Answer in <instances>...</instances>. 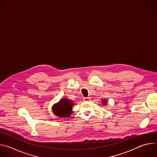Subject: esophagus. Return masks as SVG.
Wrapping results in <instances>:
<instances>
[{"label": "esophagus", "instance_id": "esophagus-1", "mask_svg": "<svg viewBox=\"0 0 157 157\" xmlns=\"http://www.w3.org/2000/svg\"><path fill=\"white\" fill-rule=\"evenodd\" d=\"M90 98H83V101H85V102H87V101H90Z\"/></svg>", "mask_w": 157, "mask_h": 157}]
</instances>
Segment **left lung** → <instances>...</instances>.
<instances>
[{
  "mask_svg": "<svg viewBox=\"0 0 157 157\" xmlns=\"http://www.w3.org/2000/svg\"><path fill=\"white\" fill-rule=\"evenodd\" d=\"M102 105H105L107 104V100L105 99H103L102 100Z\"/></svg>",
  "mask_w": 157,
  "mask_h": 157,
  "instance_id": "1",
  "label": "left lung"
}]
</instances>
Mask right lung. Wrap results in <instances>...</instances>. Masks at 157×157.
I'll use <instances>...</instances> for the list:
<instances>
[{
  "mask_svg": "<svg viewBox=\"0 0 157 157\" xmlns=\"http://www.w3.org/2000/svg\"><path fill=\"white\" fill-rule=\"evenodd\" d=\"M74 103L68 99L63 98L52 107L53 113L59 117H70Z\"/></svg>",
  "mask_w": 157,
  "mask_h": 157,
  "instance_id": "obj_1",
  "label": "right lung"
}]
</instances>
